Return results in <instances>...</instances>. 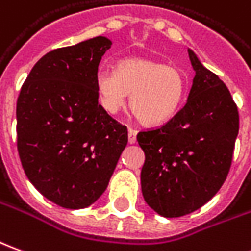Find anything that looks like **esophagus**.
<instances>
[{
	"instance_id": "esophagus-1",
	"label": "esophagus",
	"mask_w": 251,
	"mask_h": 251,
	"mask_svg": "<svg viewBox=\"0 0 251 251\" xmlns=\"http://www.w3.org/2000/svg\"><path fill=\"white\" fill-rule=\"evenodd\" d=\"M127 136H129V143L134 144L137 141V130L133 129V127H129L127 129Z\"/></svg>"
}]
</instances>
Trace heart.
Instances as JSON below:
<instances>
[{"label": "heart", "instance_id": "1", "mask_svg": "<svg viewBox=\"0 0 251 251\" xmlns=\"http://www.w3.org/2000/svg\"><path fill=\"white\" fill-rule=\"evenodd\" d=\"M98 100L115 114L130 94V108L140 122L160 125L173 118L186 94V80L176 66L152 58H127L117 69H100L95 76Z\"/></svg>", "mask_w": 251, "mask_h": 251}]
</instances>
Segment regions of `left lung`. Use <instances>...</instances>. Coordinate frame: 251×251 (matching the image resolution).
Wrapping results in <instances>:
<instances>
[{
  "label": "left lung",
  "mask_w": 251,
  "mask_h": 251,
  "mask_svg": "<svg viewBox=\"0 0 251 251\" xmlns=\"http://www.w3.org/2000/svg\"><path fill=\"white\" fill-rule=\"evenodd\" d=\"M196 76L186 104L160 127L140 131L145 202L164 217L197 211L228 175L239 113L228 88L189 50Z\"/></svg>",
  "instance_id": "1"
}]
</instances>
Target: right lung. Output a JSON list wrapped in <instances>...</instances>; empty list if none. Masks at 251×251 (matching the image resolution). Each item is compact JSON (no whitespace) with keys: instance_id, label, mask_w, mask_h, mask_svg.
<instances>
[{"instance_id":"right-lung-1","label":"right lung","mask_w":251,"mask_h":251,"mask_svg":"<svg viewBox=\"0 0 251 251\" xmlns=\"http://www.w3.org/2000/svg\"><path fill=\"white\" fill-rule=\"evenodd\" d=\"M111 40L96 36L47 52L17 98V151L27 178L68 209L94 204L106 190L127 127L103 110L95 88Z\"/></svg>"}]
</instances>
